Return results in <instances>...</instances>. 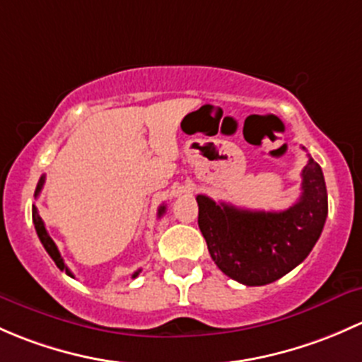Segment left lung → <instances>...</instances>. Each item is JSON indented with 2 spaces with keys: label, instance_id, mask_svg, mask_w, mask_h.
I'll return each instance as SVG.
<instances>
[{
  "label": "left lung",
  "instance_id": "1",
  "mask_svg": "<svg viewBox=\"0 0 362 362\" xmlns=\"http://www.w3.org/2000/svg\"><path fill=\"white\" fill-rule=\"evenodd\" d=\"M199 228L219 270L245 286H264L298 267L322 233L327 192L314 158L301 173V197L286 211H249L197 197Z\"/></svg>",
  "mask_w": 362,
  "mask_h": 362
}]
</instances>
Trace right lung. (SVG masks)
Masks as SVG:
<instances>
[{
    "label": "right lung",
    "mask_w": 362,
    "mask_h": 362,
    "mask_svg": "<svg viewBox=\"0 0 362 362\" xmlns=\"http://www.w3.org/2000/svg\"><path fill=\"white\" fill-rule=\"evenodd\" d=\"M43 182H45V176L40 177V182H38V186H36L35 197H38V195H40V192H42V188H43ZM163 212H165V206H160V209H158V218H160V216L163 214ZM33 223H35L36 233H38L40 240H42V244H43L45 251H47L48 255H50V258L54 259L55 264H57V268H59V270L66 272V274H68L69 277H73V274H71V270H69L68 267H66L64 259H62L61 252H59L57 245H55V242L52 240V237L48 235L47 228H45V223H43V219L40 218V214H38V209H36V206H33ZM139 272H141V270H137L136 274L132 275V277H137V274H139Z\"/></svg>",
    "instance_id": "1"
}]
</instances>
